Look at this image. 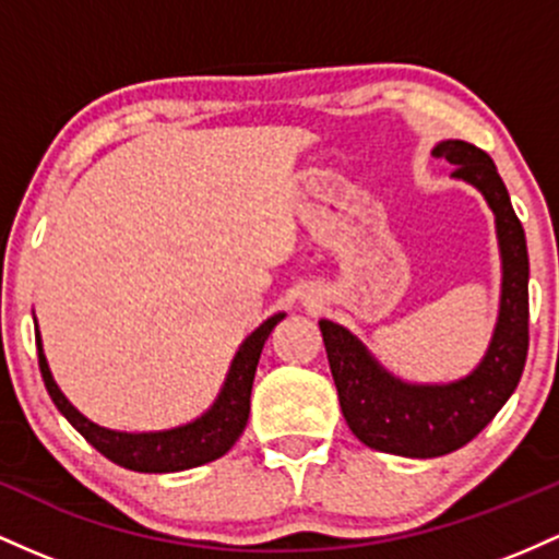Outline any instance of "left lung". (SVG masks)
<instances>
[{
  "mask_svg": "<svg viewBox=\"0 0 559 559\" xmlns=\"http://www.w3.org/2000/svg\"><path fill=\"white\" fill-rule=\"evenodd\" d=\"M432 153L454 168L493 211L501 255L499 317L491 343L473 372L451 382H409L374 359L343 324L319 319L330 372L350 432L369 449L430 460L473 441L515 393L528 356V248L510 192L483 150L443 140Z\"/></svg>",
  "mask_w": 559,
  "mask_h": 559,
  "instance_id": "left-lung-1",
  "label": "left lung"
}]
</instances>
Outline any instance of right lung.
I'll use <instances>...</instances> for the list:
<instances>
[{
    "label": "right lung",
    "mask_w": 559,
    "mask_h": 559,
    "mask_svg": "<svg viewBox=\"0 0 559 559\" xmlns=\"http://www.w3.org/2000/svg\"><path fill=\"white\" fill-rule=\"evenodd\" d=\"M285 319V313H274L266 322L259 324L246 341L237 348L235 359L229 364V372L224 378L222 391L213 399V404L203 415L192 423L177 425L168 430H110L103 425L92 423L84 417L66 393L60 391L58 382L52 378L47 356H44L39 324H36V350H39V369L44 385H47L49 399L60 409V415L76 428L86 441L103 456H108L116 465L134 469V473H179V469L200 467L205 462L218 460L235 447L240 432L246 430L250 415V391H253L255 367H259L261 350L277 322Z\"/></svg>",
    "instance_id": "right-lung-1"
}]
</instances>
